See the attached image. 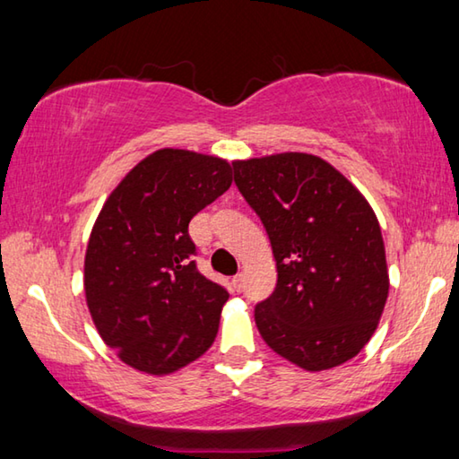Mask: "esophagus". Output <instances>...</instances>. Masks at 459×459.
<instances>
[{
  "mask_svg": "<svg viewBox=\"0 0 459 459\" xmlns=\"http://www.w3.org/2000/svg\"><path fill=\"white\" fill-rule=\"evenodd\" d=\"M232 287H235V291H243V287H245V275L243 273L232 277Z\"/></svg>",
  "mask_w": 459,
  "mask_h": 459,
  "instance_id": "1",
  "label": "esophagus"
}]
</instances>
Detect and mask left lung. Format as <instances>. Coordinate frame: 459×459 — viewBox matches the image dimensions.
<instances>
[{"label":"left lung","instance_id":"obj_1","mask_svg":"<svg viewBox=\"0 0 459 459\" xmlns=\"http://www.w3.org/2000/svg\"><path fill=\"white\" fill-rule=\"evenodd\" d=\"M232 169L277 263L273 293L255 306L263 340L306 370L354 359L388 295L385 243L368 202L309 153L235 161Z\"/></svg>","mask_w":459,"mask_h":459}]
</instances>
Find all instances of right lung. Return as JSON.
<instances>
[{
	"label": "right lung",
	"instance_id": "right-lung-1",
	"mask_svg": "<svg viewBox=\"0 0 459 459\" xmlns=\"http://www.w3.org/2000/svg\"><path fill=\"white\" fill-rule=\"evenodd\" d=\"M230 184L224 160L160 150L107 198L84 257V293L100 338L129 367L168 375L212 346L229 291L198 271L188 224Z\"/></svg>",
	"mask_w": 459,
	"mask_h": 459
}]
</instances>
